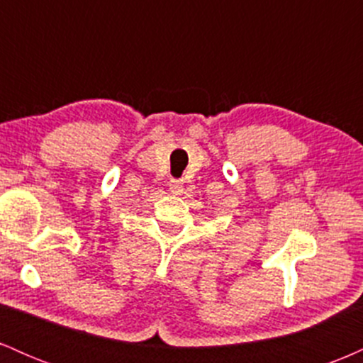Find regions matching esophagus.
I'll use <instances>...</instances> for the list:
<instances>
[{"instance_id":"esophagus-1","label":"esophagus","mask_w":363,"mask_h":363,"mask_svg":"<svg viewBox=\"0 0 363 363\" xmlns=\"http://www.w3.org/2000/svg\"><path fill=\"white\" fill-rule=\"evenodd\" d=\"M182 184H184V182H182V179H170L169 189L172 191V193L179 194L182 191Z\"/></svg>"}]
</instances>
